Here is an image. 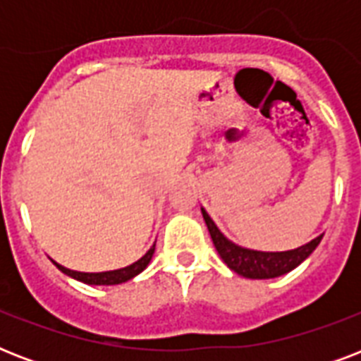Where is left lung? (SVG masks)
<instances>
[{
    "label": "left lung",
    "mask_w": 361,
    "mask_h": 361,
    "mask_svg": "<svg viewBox=\"0 0 361 361\" xmlns=\"http://www.w3.org/2000/svg\"><path fill=\"white\" fill-rule=\"evenodd\" d=\"M202 215L206 225H208L209 236L214 240V245L221 255V258L225 260V264L232 271H236L238 275H243V277H249V279H274V277L288 274L290 269L298 268L317 249V245L324 236V234H320L309 243L298 247V249H292V251H252V249H245V247H240L236 243H232L231 240H226L204 208Z\"/></svg>",
    "instance_id": "obj_1"
}]
</instances>
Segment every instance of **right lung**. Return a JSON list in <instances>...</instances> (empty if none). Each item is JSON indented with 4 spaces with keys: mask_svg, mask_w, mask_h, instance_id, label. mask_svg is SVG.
Wrapping results in <instances>:
<instances>
[{
    "mask_svg": "<svg viewBox=\"0 0 361 361\" xmlns=\"http://www.w3.org/2000/svg\"><path fill=\"white\" fill-rule=\"evenodd\" d=\"M153 252H155V245L149 249V251L140 258V260H136L135 264H130L127 268L121 269H114V271H101V274H84V271H73L69 268H63V266H59L58 262H54L58 266L65 275H69L73 279L82 281V283H86V285H120V283H125V281L133 279L135 275H138L142 269H146V266L152 260Z\"/></svg>",
    "mask_w": 361,
    "mask_h": 361,
    "instance_id": "add662e5",
    "label": "right lung"
}]
</instances>
